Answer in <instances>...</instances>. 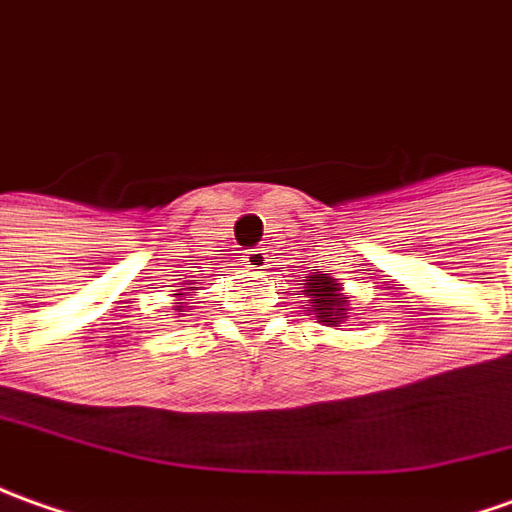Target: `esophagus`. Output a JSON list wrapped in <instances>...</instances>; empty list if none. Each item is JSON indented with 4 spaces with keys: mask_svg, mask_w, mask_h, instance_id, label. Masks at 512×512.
Listing matches in <instances>:
<instances>
[{
    "mask_svg": "<svg viewBox=\"0 0 512 512\" xmlns=\"http://www.w3.org/2000/svg\"><path fill=\"white\" fill-rule=\"evenodd\" d=\"M243 263H246V269L252 271L266 269V252H263V249H246V252H243Z\"/></svg>",
    "mask_w": 512,
    "mask_h": 512,
    "instance_id": "obj_1",
    "label": "esophagus"
}]
</instances>
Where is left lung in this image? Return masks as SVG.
I'll return each instance as SVG.
<instances>
[{
	"label": "left lung",
	"mask_w": 512,
	"mask_h": 512,
	"mask_svg": "<svg viewBox=\"0 0 512 512\" xmlns=\"http://www.w3.org/2000/svg\"><path fill=\"white\" fill-rule=\"evenodd\" d=\"M305 297H311V305H314V314L316 319L322 322V325H330V328H336V325H342L344 319H347V302L350 297L342 294V283H336L333 277L328 274H319V271H311V277L305 280Z\"/></svg>",
	"instance_id": "obj_1"
}]
</instances>
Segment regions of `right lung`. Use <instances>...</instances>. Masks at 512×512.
Segmentation results:
<instances>
[{"instance_id": "obj_1", "label": "right lung", "mask_w": 512, "mask_h": 512, "mask_svg": "<svg viewBox=\"0 0 512 512\" xmlns=\"http://www.w3.org/2000/svg\"><path fill=\"white\" fill-rule=\"evenodd\" d=\"M196 291V285H187V288H179L176 297H190V294H196ZM190 308H193V305H187V302H173V311H190Z\"/></svg>"}]
</instances>
